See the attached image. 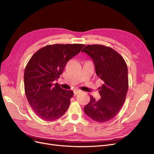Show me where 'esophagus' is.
<instances>
[{
	"instance_id": "34e87169",
	"label": "esophagus",
	"mask_w": 154,
	"mask_h": 154,
	"mask_svg": "<svg viewBox=\"0 0 154 154\" xmlns=\"http://www.w3.org/2000/svg\"><path fill=\"white\" fill-rule=\"evenodd\" d=\"M80 92H81L80 90H78V89L74 90V95H76V94H78V93H80Z\"/></svg>"
}]
</instances>
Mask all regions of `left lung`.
Instances as JSON below:
<instances>
[{"label": "left lung", "instance_id": "obj_1", "mask_svg": "<svg viewBox=\"0 0 154 154\" xmlns=\"http://www.w3.org/2000/svg\"><path fill=\"white\" fill-rule=\"evenodd\" d=\"M82 52L90 56L94 63L97 76L104 82L100 88L101 98L96 101L91 95L84 112L95 122H108L118 114L127 96L128 88L127 63L117 51L103 45H88Z\"/></svg>", "mask_w": 154, "mask_h": 154}]
</instances>
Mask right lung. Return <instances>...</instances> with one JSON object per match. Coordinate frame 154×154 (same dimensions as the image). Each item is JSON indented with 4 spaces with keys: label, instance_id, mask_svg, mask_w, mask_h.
I'll use <instances>...</instances> for the list:
<instances>
[{
    "label": "right lung",
    "instance_id": "1",
    "mask_svg": "<svg viewBox=\"0 0 154 154\" xmlns=\"http://www.w3.org/2000/svg\"><path fill=\"white\" fill-rule=\"evenodd\" d=\"M84 44H53L32 56L24 71V89L32 110L42 119H58L68 109L74 92L53 83L62 74L69 60L80 52Z\"/></svg>",
    "mask_w": 154,
    "mask_h": 154
}]
</instances>
